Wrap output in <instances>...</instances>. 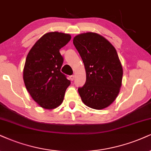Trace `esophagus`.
I'll return each mask as SVG.
<instances>
[{
	"label": "esophagus",
	"instance_id": "1",
	"mask_svg": "<svg viewBox=\"0 0 151 151\" xmlns=\"http://www.w3.org/2000/svg\"><path fill=\"white\" fill-rule=\"evenodd\" d=\"M74 78H75V76L72 75V76H70V81H73Z\"/></svg>",
	"mask_w": 151,
	"mask_h": 151
}]
</instances>
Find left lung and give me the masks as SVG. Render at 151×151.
<instances>
[{"mask_svg":"<svg viewBox=\"0 0 151 151\" xmlns=\"http://www.w3.org/2000/svg\"><path fill=\"white\" fill-rule=\"evenodd\" d=\"M73 42L86 71V82L78 90L82 101L92 109H105L115 101L122 85L123 70L116 50L104 37L92 32L78 35Z\"/></svg>","mask_w":151,"mask_h":151,"instance_id":"left-lung-1","label":"left lung"}]
</instances>
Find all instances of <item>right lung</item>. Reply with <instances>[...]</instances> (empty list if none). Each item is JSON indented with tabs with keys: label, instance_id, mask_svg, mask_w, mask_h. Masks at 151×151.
<instances>
[{
	"label": "right lung",
	"instance_id": "1",
	"mask_svg": "<svg viewBox=\"0 0 151 151\" xmlns=\"http://www.w3.org/2000/svg\"><path fill=\"white\" fill-rule=\"evenodd\" d=\"M70 38L67 33H45L34 44L26 59L24 84L33 99L43 109H54L60 106L70 84L60 71L64 59L59 52Z\"/></svg>",
	"mask_w": 151,
	"mask_h": 151
}]
</instances>
